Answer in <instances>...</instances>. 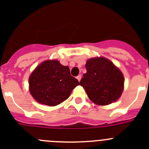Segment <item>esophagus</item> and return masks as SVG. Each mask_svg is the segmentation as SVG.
Instances as JSON below:
<instances>
[{"label": "esophagus", "instance_id": "1", "mask_svg": "<svg viewBox=\"0 0 149 149\" xmlns=\"http://www.w3.org/2000/svg\"><path fill=\"white\" fill-rule=\"evenodd\" d=\"M76 79H78V81H80V80H81V75H79V76H77Z\"/></svg>", "mask_w": 149, "mask_h": 149}]
</instances>
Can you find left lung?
<instances>
[{"instance_id":"left-lung-1","label":"left lung","mask_w":149,"mask_h":149,"mask_svg":"<svg viewBox=\"0 0 149 149\" xmlns=\"http://www.w3.org/2000/svg\"><path fill=\"white\" fill-rule=\"evenodd\" d=\"M85 68L87 73L83 75L80 85L93 103L107 105L120 97L124 88V76L110 60L103 57L90 58Z\"/></svg>"}]
</instances>
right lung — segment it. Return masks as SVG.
Listing matches in <instances>:
<instances>
[{
    "label": "right lung",
    "mask_w": 149,
    "mask_h": 149,
    "mask_svg": "<svg viewBox=\"0 0 149 149\" xmlns=\"http://www.w3.org/2000/svg\"><path fill=\"white\" fill-rule=\"evenodd\" d=\"M79 84L68 66L57 60H47L33 70L29 78V92L38 102L56 106L66 100Z\"/></svg>",
    "instance_id": "right-lung-1"
}]
</instances>
